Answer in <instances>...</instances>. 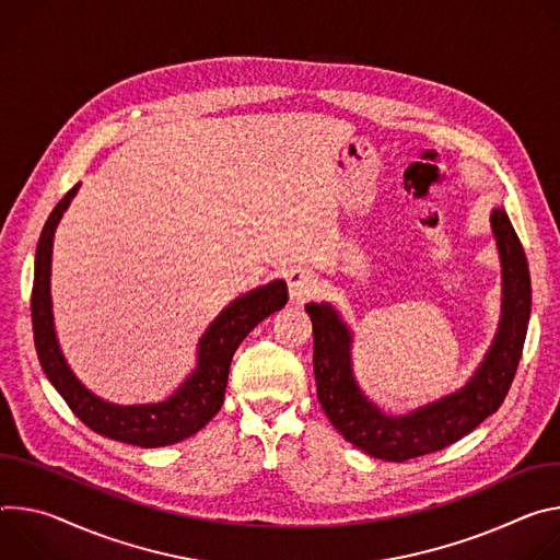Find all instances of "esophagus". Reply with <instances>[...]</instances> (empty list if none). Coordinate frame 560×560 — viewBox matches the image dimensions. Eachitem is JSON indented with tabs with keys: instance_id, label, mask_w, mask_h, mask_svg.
Returning a JSON list of instances; mask_svg holds the SVG:
<instances>
[{
	"instance_id": "1",
	"label": "esophagus",
	"mask_w": 560,
	"mask_h": 560,
	"mask_svg": "<svg viewBox=\"0 0 560 560\" xmlns=\"http://www.w3.org/2000/svg\"><path fill=\"white\" fill-rule=\"evenodd\" d=\"M287 280H289V298H291V302L306 300L318 287L316 276L312 271H306V269H293L287 276Z\"/></svg>"
}]
</instances>
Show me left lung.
Wrapping results in <instances>:
<instances>
[{
	"label": "left lung",
	"mask_w": 560,
	"mask_h": 560,
	"mask_svg": "<svg viewBox=\"0 0 560 560\" xmlns=\"http://www.w3.org/2000/svg\"><path fill=\"white\" fill-rule=\"evenodd\" d=\"M501 260V318L493 340L469 381L407 413H387L360 389L353 374V331L331 302H308L314 325V371L318 400L360 452L371 458L402 463L450 447L495 413L505 400L523 353L532 312V282L521 240L503 207L489 213Z\"/></svg>",
	"instance_id": "left-lung-1"
}]
</instances>
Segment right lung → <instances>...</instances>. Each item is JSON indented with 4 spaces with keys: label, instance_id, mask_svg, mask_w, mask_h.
I'll use <instances>...</instances> for the list:
<instances>
[{
    "label": "right lung",
    "instance_id": "add662e5",
    "mask_svg": "<svg viewBox=\"0 0 560 560\" xmlns=\"http://www.w3.org/2000/svg\"><path fill=\"white\" fill-rule=\"evenodd\" d=\"M78 191L80 184H75L52 209L42 229L35 252L31 316L35 349L44 374L57 394L67 400L73 413L86 427L110 441L153 450L191 439L220 411L224 402L231 358L240 342L248 336V331L287 304V282L271 280L231 300L200 336L194 371L168 398L138 405H117L104 400L86 385H82V381L73 374L65 353H61L52 316V240L61 215L67 213Z\"/></svg>",
    "mask_w": 560,
    "mask_h": 560
}]
</instances>
